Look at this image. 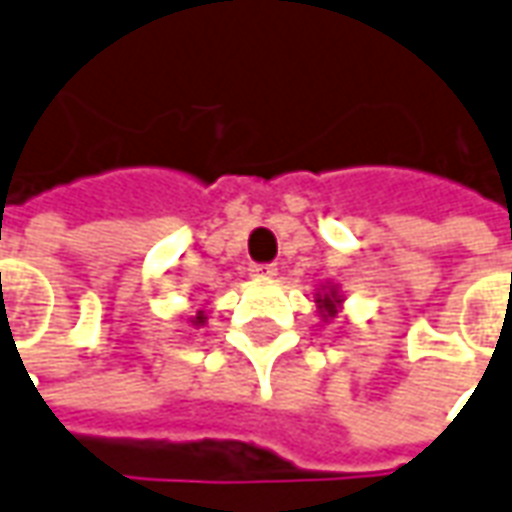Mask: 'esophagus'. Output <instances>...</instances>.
Returning a JSON list of instances; mask_svg holds the SVG:
<instances>
[{
  "label": "esophagus",
  "instance_id": "esophagus-1",
  "mask_svg": "<svg viewBox=\"0 0 512 512\" xmlns=\"http://www.w3.org/2000/svg\"><path fill=\"white\" fill-rule=\"evenodd\" d=\"M250 276H256V279H273L276 276V264H250Z\"/></svg>",
  "mask_w": 512,
  "mask_h": 512
}]
</instances>
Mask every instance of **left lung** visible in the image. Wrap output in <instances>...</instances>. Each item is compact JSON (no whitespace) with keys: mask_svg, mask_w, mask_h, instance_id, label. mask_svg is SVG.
I'll use <instances>...</instances> for the list:
<instances>
[{"mask_svg":"<svg viewBox=\"0 0 512 512\" xmlns=\"http://www.w3.org/2000/svg\"><path fill=\"white\" fill-rule=\"evenodd\" d=\"M318 301H321V307H324V310H327V312H335V304H338V296L332 293V296L318 298Z\"/></svg>","mask_w":512,"mask_h":512,"instance_id":"1","label":"left lung"}]
</instances>
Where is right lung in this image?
<instances>
[{
    "label": "right lung",
    "instance_id": "obj_1",
    "mask_svg": "<svg viewBox=\"0 0 512 512\" xmlns=\"http://www.w3.org/2000/svg\"><path fill=\"white\" fill-rule=\"evenodd\" d=\"M194 324H197V327H202V324H205V315H202V312L197 315V318H194Z\"/></svg>",
    "mask_w": 512,
    "mask_h": 512
}]
</instances>
